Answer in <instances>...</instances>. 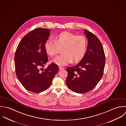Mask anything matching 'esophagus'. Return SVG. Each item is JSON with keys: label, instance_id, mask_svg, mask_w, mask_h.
Returning a JSON list of instances; mask_svg holds the SVG:
<instances>
[{"label": "esophagus", "instance_id": "obj_1", "mask_svg": "<svg viewBox=\"0 0 126 126\" xmlns=\"http://www.w3.org/2000/svg\"><path fill=\"white\" fill-rule=\"evenodd\" d=\"M58 68H59V70H63L64 69V68L63 67H61V66H59Z\"/></svg>", "mask_w": 126, "mask_h": 126}]
</instances>
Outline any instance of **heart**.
Instances as JSON below:
<instances>
[{
	"label": "heart",
	"mask_w": 126,
	"mask_h": 126,
	"mask_svg": "<svg viewBox=\"0 0 126 126\" xmlns=\"http://www.w3.org/2000/svg\"><path fill=\"white\" fill-rule=\"evenodd\" d=\"M87 39L82 35L64 32L56 35L54 40L47 39L44 48L50 56H55L59 48H62L61 54L57 56L53 62L59 66H64L70 63L72 60L76 62L84 56L87 49Z\"/></svg>",
	"instance_id": "heart-1"
}]
</instances>
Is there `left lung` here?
<instances>
[{
	"mask_svg": "<svg viewBox=\"0 0 126 126\" xmlns=\"http://www.w3.org/2000/svg\"><path fill=\"white\" fill-rule=\"evenodd\" d=\"M84 33L88 40L86 52L78 64L66 69V85L71 91L78 94L89 92L95 87L103 76L106 61L98 38L87 30Z\"/></svg>",
	"mask_w": 126,
	"mask_h": 126,
	"instance_id": "obj_1",
	"label": "left lung"
}]
</instances>
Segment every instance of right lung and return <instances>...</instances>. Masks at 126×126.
Masks as SVG:
<instances>
[{"instance_id": "1", "label": "right lung", "mask_w": 126, "mask_h": 126, "mask_svg": "<svg viewBox=\"0 0 126 126\" xmlns=\"http://www.w3.org/2000/svg\"><path fill=\"white\" fill-rule=\"evenodd\" d=\"M48 29L36 28L27 33L19 42L15 55L17 77L29 91L39 93L48 89L58 72L57 65L48 62L44 44L50 35Z\"/></svg>"}]
</instances>
